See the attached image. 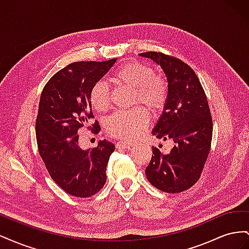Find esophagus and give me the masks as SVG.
<instances>
[{"instance_id": "obj_1", "label": "esophagus", "mask_w": 249, "mask_h": 249, "mask_svg": "<svg viewBox=\"0 0 249 249\" xmlns=\"http://www.w3.org/2000/svg\"><path fill=\"white\" fill-rule=\"evenodd\" d=\"M132 145H133V143H131V142L122 141V142H117L116 143V147L117 148H130Z\"/></svg>"}]
</instances>
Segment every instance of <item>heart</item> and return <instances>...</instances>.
<instances>
[{
  "label": "heart",
  "mask_w": 249,
  "mask_h": 249,
  "mask_svg": "<svg viewBox=\"0 0 249 249\" xmlns=\"http://www.w3.org/2000/svg\"><path fill=\"white\" fill-rule=\"evenodd\" d=\"M150 66L138 61L123 63L113 73V81L134 89V102L141 103L150 109H161L167 99L168 84L163 77L153 74ZM90 104L99 112L110 107V91L107 83L96 82L90 89ZM149 123V116L142 107L129 111L116 112L107 122V131L117 138L135 140L144 133Z\"/></svg>",
  "instance_id": "1"
}]
</instances>
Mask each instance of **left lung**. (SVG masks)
Masks as SVG:
<instances>
[{
	"label": "left lung",
	"instance_id": "8db88e82",
	"mask_svg": "<svg viewBox=\"0 0 249 249\" xmlns=\"http://www.w3.org/2000/svg\"><path fill=\"white\" fill-rule=\"evenodd\" d=\"M140 56L160 65L168 82L164 110L152 134L175 143L168 154L153 147L146 178L157 189L183 192L198 180L211 149L213 122L207 95L194 71L182 60L157 52Z\"/></svg>",
	"mask_w": 249,
	"mask_h": 249
}]
</instances>
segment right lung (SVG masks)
Segmentation results:
<instances>
[{
  "mask_svg": "<svg viewBox=\"0 0 249 249\" xmlns=\"http://www.w3.org/2000/svg\"><path fill=\"white\" fill-rule=\"evenodd\" d=\"M80 61L56 72L44 86L36 118L39 155L53 180L72 196L90 197L107 180L106 168L114 152L113 143L102 140L92 149H82L78 131L83 126L97 134L101 130L89 100L90 89L116 62Z\"/></svg>",
  "mask_w": 249,
  "mask_h": 249,
  "instance_id": "add662e5",
  "label": "right lung"
}]
</instances>
